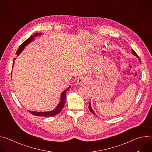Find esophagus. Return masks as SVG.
<instances>
[{
  "label": "esophagus",
  "mask_w": 152,
  "mask_h": 152,
  "mask_svg": "<svg viewBox=\"0 0 152 152\" xmlns=\"http://www.w3.org/2000/svg\"><path fill=\"white\" fill-rule=\"evenodd\" d=\"M86 83V80L83 77H80L77 80V84L79 85H84Z\"/></svg>",
  "instance_id": "1"
}]
</instances>
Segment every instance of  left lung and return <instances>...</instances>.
<instances>
[{"instance_id": "obj_1", "label": "left lung", "mask_w": 152, "mask_h": 152, "mask_svg": "<svg viewBox=\"0 0 152 152\" xmlns=\"http://www.w3.org/2000/svg\"><path fill=\"white\" fill-rule=\"evenodd\" d=\"M132 53H133V55H134V56H137L138 59H139V60H140V61L141 62V60H140V58H139V56H138V55L136 53V52L133 50V49H132ZM89 110H90V112L91 113H93L94 115H96V114H95V113H94V111H93V110L92 109V107H91V103L90 102L89 103ZM96 116H97V115H96Z\"/></svg>"}]
</instances>
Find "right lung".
I'll list each match as a JSON object with an SVG mask.
<instances>
[{
    "label": "right lung",
    "mask_w": 152,
    "mask_h": 152,
    "mask_svg": "<svg viewBox=\"0 0 152 152\" xmlns=\"http://www.w3.org/2000/svg\"><path fill=\"white\" fill-rule=\"evenodd\" d=\"M42 34L41 33H35L34 35H33L32 36L30 37L29 38H28L25 42H23L22 44H21L20 46L18 49L17 50V52H16V55L17 56H18L21 52H22L24 49L25 48V47L28 45L29 43H31L35 38V37H37V36H40ZM15 58H14V61H13V64L12 66H14V61L15 60ZM70 88V86L68 87L67 89L65 90L63 92H62L61 94V98H60V102L58 103V106L55 108V109L52 111H46V112H36V111H31L29 110V112H30V113H31L32 114L34 115H37V116H41V117H50V116H54L57 115L58 114H59L61 110H62V108L65 104V103H66V93L67 91Z\"/></svg>",
    "instance_id": "right-lung-1"
}]
</instances>
